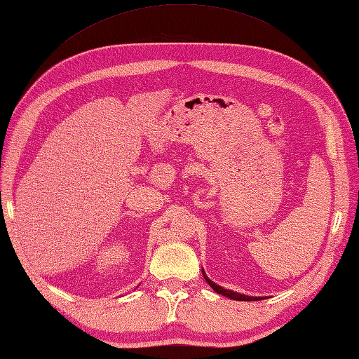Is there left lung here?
<instances>
[{"instance_id": "obj_1", "label": "left lung", "mask_w": 359, "mask_h": 359, "mask_svg": "<svg viewBox=\"0 0 359 359\" xmlns=\"http://www.w3.org/2000/svg\"><path fill=\"white\" fill-rule=\"evenodd\" d=\"M202 272H203V277H205V280L208 281V285H210V286L215 290V292L220 294V295H223V297H228V298H231V299H238V302H258V299H263L262 297H249V295H245V294L234 292V290L224 289V287H222V286H219V285H215L214 281H211L210 278H208L203 269H202Z\"/></svg>"}]
</instances>
